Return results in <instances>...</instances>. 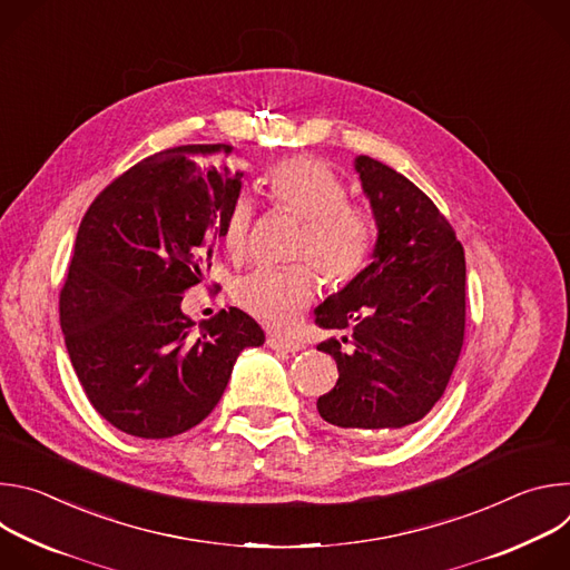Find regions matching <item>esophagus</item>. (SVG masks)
<instances>
[{
	"label": "esophagus",
	"instance_id": "esophagus-1",
	"mask_svg": "<svg viewBox=\"0 0 570 570\" xmlns=\"http://www.w3.org/2000/svg\"><path fill=\"white\" fill-rule=\"evenodd\" d=\"M268 345L273 350H279V352H288V354H295V352H302L306 345L299 343V341H293V338H284V336H271L268 338Z\"/></svg>",
	"mask_w": 570,
	"mask_h": 570
}]
</instances>
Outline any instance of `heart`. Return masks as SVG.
<instances>
[{
  "mask_svg": "<svg viewBox=\"0 0 570 570\" xmlns=\"http://www.w3.org/2000/svg\"><path fill=\"white\" fill-rule=\"evenodd\" d=\"M264 185L273 207L302 218L295 259L313 262L332 284H345L365 268L374 248V223L363 205L347 198L345 180L327 161L282 159L268 169ZM253 227L255 203L248 196L234 198L223 220V240L234 259L248 255ZM308 262L246 275L234 288L238 306L271 330H293L317 295V275Z\"/></svg>",
  "mask_w": 570,
  "mask_h": 570,
  "instance_id": "b5f03b06",
  "label": "heart"
}]
</instances>
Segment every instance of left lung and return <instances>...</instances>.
<instances>
[{"label": "left lung", "instance_id": "1", "mask_svg": "<svg viewBox=\"0 0 570 570\" xmlns=\"http://www.w3.org/2000/svg\"><path fill=\"white\" fill-rule=\"evenodd\" d=\"M356 171L379 236L372 264L315 308L317 327L350 332L317 345L338 365L317 413L350 433L401 431L429 415L460 358L464 250L409 178L367 155L356 157Z\"/></svg>", "mask_w": 570, "mask_h": 570}]
</instances>
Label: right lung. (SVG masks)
<instances>
[{
  "label": "right lung",
  "mask_w": 570,
  "mask_h": 570,
  "mask_svg": "<svg viewBox=\"0 0 570 570\" xmlns=\"http://www.w3.org/2000/svg\"><path fill=\"white\" fill-rule=\"evenodd\" d=\"M229 144L155 153L115 178L80 220L60 288L65 345L95 411L115 429L165 440L200 424L259 324L220 308L194 330L183 293L205 279L240 194Z\"/></svg>",
  "instance_id": "obj_1"
}]
</instances>
